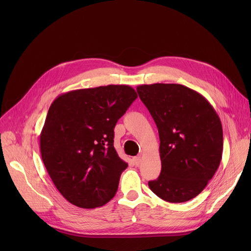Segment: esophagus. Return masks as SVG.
<instances>
[{
	"label": "esophagus",
	"mask_w": 251,
	"mask_h": 251,
	"mask_svg": "<svg viewBox=\"0 0 251 251\" xmlns=\"http://www.w3.org/2000/svg\"><path fill=\"white\" fill-rule=\"evenodd\" d=\"M133 162L136 166H139V164L141 163V156H136L133 158Z\"/></svg>",
	"instance_id": "esophagus-1"
}]
</instances>
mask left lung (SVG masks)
<instances>
[{"instance_id":"1","label":"left lung","mask_w":251,"mask_h":251,"mask_svg":"<svg viewBox=\"0 0 251 251\" xmlns=\"http://www.w3.org/2000/svg\"><path fill=\"white\" fill-rule=\"evenodd\" d=\"M158 127L161 173L151 191L171 203L198 196L214 177L223 151L221 120L208 100L178 83L137 87Z\"/></svg>"}]
</instances>
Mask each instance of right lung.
Instances as JSON below:
<instances>
[{"instance_id": "1", "label": "right lung", "mask_w": 251, "mask_h": 251, "mask_svg": "<svg viewBox=\"0 0 251 251\" xmlns=\"http://www.w3.org/2000/svg\"><path fill=\"white\" fill-rule=\"evenodd\" d=\"M136 98L130 86L109 85L73 90L51 103L40 136L42 159L75 206L100 207L115 196L127 163L114 148V127Z\"/></svg>"}]
</instances>
